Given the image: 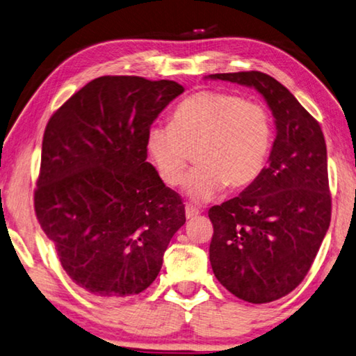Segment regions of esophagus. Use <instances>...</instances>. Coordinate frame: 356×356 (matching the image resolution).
<instances>
[{"instance_id": "esophagus-1", "label": "esophagus", "mask_w": 356, "mask_h": 356, "mask_svg": "<svg viewBox=\"0 0 356 356\" xmlns=\"http://www.w3.org/2000/svg\"><path fill=\"white\" fill-rule=\"evenodd\" d=\"M185 215H186V219H193L200 215V211L196 209V207L193 205H186L185 207Z\"/></svg>"}]
</instances>
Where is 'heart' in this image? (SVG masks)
Listing matches in <instances>:
<instances>
[{"label":"heart","mask_w":356,"mask_h":356,"mask_svg":"<svg viewBox=\"0 0 356 356\" xmlns=\"http://www.w3.org/2000/svg\"><path fill=\"white\" fill-rule=\"evenodd\" d=\"M274 121L260 102L219 90H202L174 108L170 126L146 134V151L161 182L176 186L191 159L196 166L185 191L204 202L222 188H248L260 177L273 151Z\"/></svg>","instance_id":"b5f03b06"}]
</instances>
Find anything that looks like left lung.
Listing matches in <instances>:
<instances>
[{
  "label": "left lung",
  "instance_id": "8db88e82",
  "mask_svg": "<svg viewBox=\"0 0 356 356\" xmlns=\"http://www.w3.org/2000/svg\"><path fill=\"white\" fill-rule=\"evenodd\" d=\"M209 77L254 87L275 118L277 135L260 177L209 210L213 274L238 299L268 303L300 285L330 225L325 138L319 122L269 74Z\"/></svg>",
  "mask_w": 356,
  "mask_h": 356
}]
</instances>
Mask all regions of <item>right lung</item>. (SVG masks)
Masks as SVG:
<instances>
[{
	"label": "right lung",
	"instance_id": "1",
	"mask_svg": "<svg viewBox=\"0 0 356 356\" xmlns=\"http://www.w3.org/2000/svg\"><path fill=\"white\" fill-rule=\"evenodd\" d=\"M184 90L174 81L102 76L44 129L35 215L70 279L98 299L149 286L186 221L182 197L146 161L147 131Z\"/></svg>",
	"mask_w": 356,
	"mask_h": 356
}]
</instances>
